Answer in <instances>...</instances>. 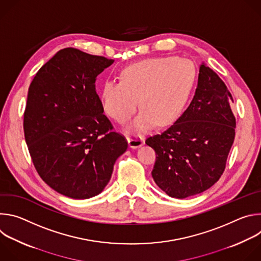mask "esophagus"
<instances>
[{"instance_id":"obj_1","label":"esophagus","mask_w":261,"mask_h":261,"mask_svg":"<svg viewBox=\"0 0 261 261\" xmlns=\"http://www.w3.org/2000/svg\"><path fill=\"white\" fill-rule=\"evenodd\" d=\"M128 144L131 148H138L144 143V139L139 136H132V137H127Z\"/></svg>"}]
</instances>
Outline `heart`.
Here are the masks:
<instances>
[{
	"instance_id": "1",
	"label": "heart",
	"mask_w": 261,
	"mask_h": 261,
	"mask_svg": "<svg viewBox=\"0 0 261 261\" xmlns=\"http://www.w3.org/2000/svg\"><path fill=\"white\" fill-rule=\"evenodd\" d=\"M195 79V67L187 59H145L126 67L121 72L122 82H106L100 98L105 113L121 123L134 114L140 102L143 109L128 129L141 133L152 129L158 122L160 126H167L179 118Z\"/></svg>"
}]
</instances>
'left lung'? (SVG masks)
Here are the masks:
<instances>
[{"label": "left lung", "mask_w": 261, "mask_h": 261, "mask_svg": "<svg viewBox=\"0 0 261 261\" xmlns=\"http://www.w3.org/2000/svg\"><path fill=\"white\" fill-rule=\"evenodd\" d=\"M232 102L218 74L201 63L188 108L167 130L145 140L157 156L152 176L168 196H193L218 181L236 136Z\"/></svg>", "instance_id": "obj_1"}]
</instances>
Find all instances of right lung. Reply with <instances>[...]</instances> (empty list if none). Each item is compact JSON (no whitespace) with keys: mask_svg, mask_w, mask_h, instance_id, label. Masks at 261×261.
I'll return each instance as SVG.
<instances>
[{"mask_svg":"<svg viewBox=\"0 0 261 261\" xmlns=\"http://www.w3.org/2000/svg\"><path fill=\"white\" fill-rule=\"evenodd\" d=\"M114 62L64 48L29 88L23 131L33 163L50 188L73 199L100 194L128 147L96 93L97 76Z\"/></svg>","mask_w":261,"mask_h":261,"instance_id":"obj_1","label":"right lung"}]
</instances>
